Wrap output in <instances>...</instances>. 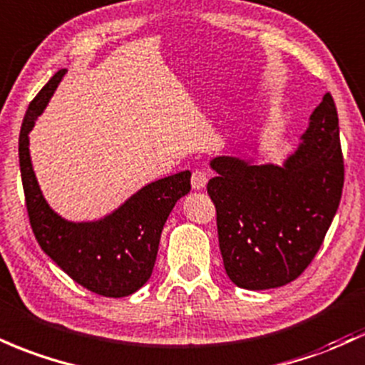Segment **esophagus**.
Wrapping results in <instances>:
<instances>
[{
    "label": "esophagus",
    "mask_w": 365,
    "mask_h": 365,
    "mask_svg": "<svg viewBox=\"0 0 365 365\" xmlns=\"http://www.w3.org/2000/svg\"><path fill=\"white\" fill-rule=\"evenodd\" d=\"M190 183H192V189L194 190H202L207 183V175L204 173V171L195 170L194 173H192Z\"/></svg>",
    "instance_id": "1"
}]
</instances>
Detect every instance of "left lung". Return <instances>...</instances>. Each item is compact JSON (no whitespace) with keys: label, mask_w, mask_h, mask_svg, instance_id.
Instances as JSON below:
<instances>
[{"label":"left lung","mask_w":365,"mask_h":365,"mask_svg":"<svg viewBox=\"0 0 365 365\" xmlns=\"http://www.w3.org/2000/svg\"><path fill=\"white\" fill-rule=\"evenodd\" d=\"M263 159V158H262ZM223 267L237 287L274 289L302 275L317 255L341 199L339 124L331 93L280 164L256 155L210 159Z\"/></svg>","instance_id":"1"}]
</instances>
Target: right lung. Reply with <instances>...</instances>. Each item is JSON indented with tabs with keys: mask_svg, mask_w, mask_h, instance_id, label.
<instances>
[{
	"mask_svg": "<svg viewBox=\"0 0 365 365\" xmlns=\"http://www.w3.org/2000/svg\"><path fill=\"white\" fill-rule=\"evenodd\" d=\"M67 69L36 95L19 137V161L27 213L39 246L79 286L107 298L137 293L154 270L164 223L178 199L190 192V171L164 176L131 194L102 218H63L46 201L36 178L29 133Z\"/></svg>",
	"mask_w": 365,
	"mask_h": 365,
	"instance_id": "1",
	"label": "right lung"
}]
</instances>
